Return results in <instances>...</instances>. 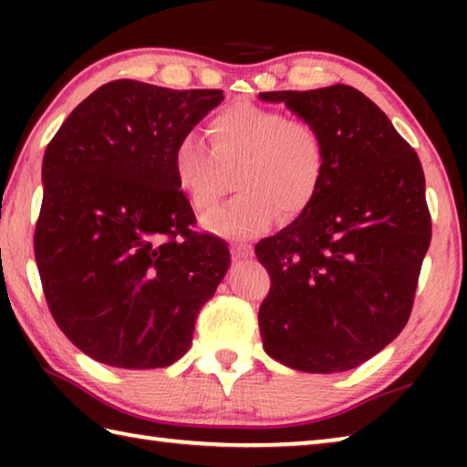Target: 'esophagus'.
<instances>
[{
    "mask_svg": "<svg viewBox=\"0 0 467 467\" xmlns=\"http://www.w3.org/2000/svg\"><path fill=\"white\" fill-rule=\"evenodd\" d=\"M233 255H234L236 259H241V257H249V255H251V249L243 247V244H234V247H233Z\"/></svg>",
    "mask_w": 467,
    "mask_h": 467,
    "instance_id": "34e87169",
    "label": "esophagus"
}]
</instances>
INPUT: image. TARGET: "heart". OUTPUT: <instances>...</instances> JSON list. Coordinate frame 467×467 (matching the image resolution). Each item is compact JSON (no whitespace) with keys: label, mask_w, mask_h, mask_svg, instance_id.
Returning a JSON list of instances; mask_svg holds the SVG:
<instances>
[{"label":"heart","mask_w":467,"mask_h":467,"mask_svg":"<svg viewBox=\"0 0 467 467\" xmlns=\"http://www.w3.org/2000/svg\"><path fill=\"white\" fill-rule=\"evenodd\" d=\"M210 152L185 133L172 148L175 183L197 214H210L223 200V169L236 164L239 195L205 220L210 231L249 239L274 220L295 218L317 195L326 172V141L317 125L284 110L236 100L212 117Z\"/></svg>","instance_id":"heart-1"}]
</instances>
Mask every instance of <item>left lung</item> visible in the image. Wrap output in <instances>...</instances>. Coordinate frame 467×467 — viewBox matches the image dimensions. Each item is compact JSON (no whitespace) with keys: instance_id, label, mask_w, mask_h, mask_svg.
Instances as JSON below:
<instances>
[{"instance_id":"1","label":"left lung","mask_w":467,"mask_h":467,"mask_svg":"<svg viewBox=\"0 0 467 467\" xmlns=\"http://www.w3.org/2000/svg\"><path fill=\"white\" fill-rule=\"evenodd\" d=\"M317 125L326 172L290 226L255 244L270 274L259 306L265 352L305 373H342L406 327L431 214L422 164L387 115L346 84L259 92Z\"/></svg>"}]
</instances>
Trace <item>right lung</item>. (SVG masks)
Here are the masks:
<instances>
[{
	"label": "right lung",
	"mask_w": 467,
	"mask_h": 467,
	"mask_svg": "<svg viewBox=\"0 0 467 467\" xmlns=\"http://www.w3.org/2000/svg\"><path fill=\"white\" fill-rule=\"evenodd\" d=\"M224 100L115 80L78 105L43 156L35 257L55 323L117 368L179 360L231 265L226 243L193 233L172 177L177 141Z\"/></svg>",
	"instance_id": "add662e5"
}]
</instances>
